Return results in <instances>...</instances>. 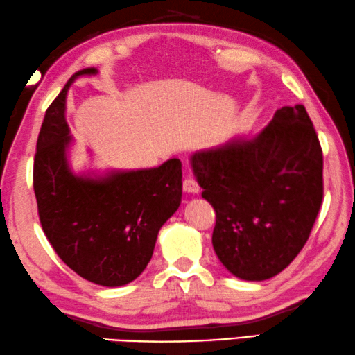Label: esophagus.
Masks as SVG:
<instances>
[{"label": "esophagus", "mask_w": 355, "mask_h": 355, "mask_svg": "<svg viewBox=\"0 0 355 355\" xmlns=\"http://www.w3.org/2000/svg\"><path fill=\"white\" fill-rule=\"evenodd\" d=\"M183 189L187 193H198L199 191V184L194 178L187 177L183 180Z\"/></svg>", "instance_id": "1"}]
</instances>
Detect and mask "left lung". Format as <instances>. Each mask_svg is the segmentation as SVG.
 I'll return each instance as SVG.
<instances>
[{
    "label": "left lung",
    "mask_w": 355,
    "mask_h": 355,
    "mask_svg": "<svg viewBox=\"0 0 355 355\" xmlns=\"http://www.w3.org/2000/svg\"><path fill=\"white\" fill-rule=\"evenodd\" d=\"M202 198L216 209L214 251L234 277L262 282L301 252L323 199V154L302 104L278 109L252 139L191 156Z\"/></svg>",
    "instance_id": "left-lung-1"
}]
</instances>
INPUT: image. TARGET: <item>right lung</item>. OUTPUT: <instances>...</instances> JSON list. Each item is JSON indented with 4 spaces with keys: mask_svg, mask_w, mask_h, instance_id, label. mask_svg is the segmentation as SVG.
Returning <instances> with one entry per match:
<instances>
[{
    "mask_svg": "<svg viewBox=\"0 0 355 355\" xmlns=\"http://www.w3.org/2000/svg\"><path fill=\"white\" fill-rule=\"evenodd\" d=\"M94 67L73 73L44 114L33 161L43 232L67 267L101 286H122L151 261L161 227L182 202V162L103 177L76 175L67 162V89Z\"/></svg>",
    "mask_w": 355,
    "mask_h": 355,
    "instance_id": "1",
    "label": "right lung"
}]
</instances>
